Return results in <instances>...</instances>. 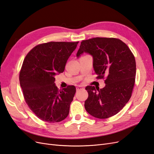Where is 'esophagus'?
Here are the masks:
<instances>
[{
	"label": "esophagus",
	"mask_w": 154,
	"mask_h": 154,
	"mask_svg": "<svg viewBox=\"0 0 154 154\" xmlns=\"http://www.w3.org/2000/svg\"><path fill=\"white\" fill-rule=\"evenodd\" d=\"M84 89V87H83V86L82 85H78L77 87H76V91H80V90H83Z\"/></svg>",
	"instance_id": "34e87169"
}]
</instances>
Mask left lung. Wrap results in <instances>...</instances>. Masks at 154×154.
Masks as SVG:
<instances>
[{
    "instance_id": "obj_1",
    "label": "left lung",
    "mask_w": 154,
    "mask_h": 154,
    "mask_svg": "<svg viewBox=\"0 0 154 154\" xmlns=\"http://www.w3.org/2000/svg\"><path fill=\"white\" fill-rule=\"evenodd\" d=\"M83 52L93 57L97 79H105L103 88L86 87L88 96L85 109L99 119L112 117L122 110L132 96L135 84L136 64L127 45L116 38H96L82 40L76 56Z\"/></svg>"
}]
</instances>
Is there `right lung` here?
<instances>
[{
	"instance_id": "obj_1",
	"label": "right lung",
	"mask_w": 154,
	"mask_h": 154,
	"mask_svg": "<svg viewBox=\"0 0 154 154\" xmlns=\"http://www.w3.org/2000/svg\"><path fill=\"white\" fill-rule=\"evenodd\" d=\"M79 42H50L36 45L27 54L19 74V81L27 105L37 117L48 123L66 119L76 87L59 90L55 75L63 72L68 58Z\"/></svg>"
}]
</instances>
